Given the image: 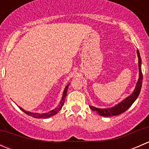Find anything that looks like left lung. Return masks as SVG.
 I'll return each instance as SVG.
<instances>
[{
	"label": "left lung",
	"mask_w": 149,
	"mask_h": 149,
	"mask_svg": "<svg viewBox=\"0 0 149 149\" xmlns=\"http://www.w3.org/2000/svg\"><path fill=\"white\" fill-rule=\"evenodd\" d=\"M137 55L138 58H139V80H138L137 84L136 85V88H135L133 92L130 94V96L127 97V98L124 99L123 101L118 103V104L115 105L112 107L109 108H97L95 107L89 106L90 109H92L93 111L98 113L99 115L101 116L104 117H110V116H115V115H120L125 112L132 104L133 102L136 100V99L139 97L140 91H141V86H142V81H143V74L142 71H141V55H140L139 49L137 50Z\"/></svg>",
	"instance_id": "1"
}]
</instances>
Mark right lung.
Listing matches in <instances>:
<instances>
[{
    "label": "right lung",
    "mask_w": 149,
    "mask_h": 149,
    "mask_svg": "<svg viewBox=\"0 0 149 149\" xmlns=\"http://www.w3.org/2000/svg\"><path fill=\"white\" fill-rule=\"evenodd\" d=\"M69 84H68L67 86H66L65 89H64L62 99H61V102H60L59 105H58V107H56L55 109H52V110L49 111V112H46V113L40 114V113H37V112H28V111H26L25 109H24L23 108L21 107H19L20 108V109H22V110L23 111L24 113H26V115H30V116L33 117V118H50V117L53 116V115H55V114L58 113V111L61 110V108H62V107L63 106L64 102H65V99L66 96H67V91H68V88Z\"/></svg>",
    "instance_id": "add662e5"
}]
</instances>
